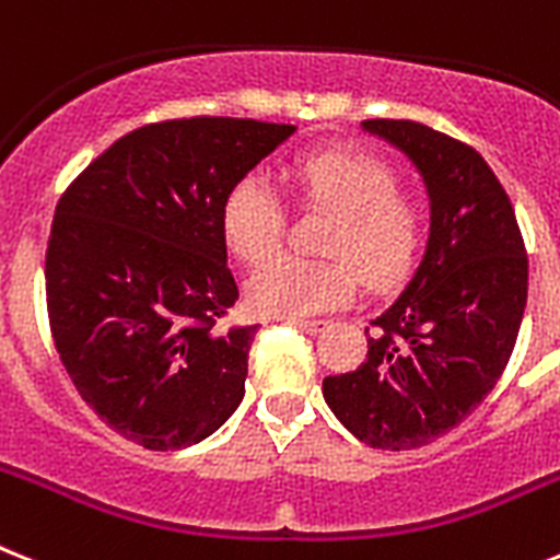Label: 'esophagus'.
Segmentation results:
<instances>
[{
	"instance_id": "1",
	"label": "esophagus",
	"mask_w": 560,
	"mask_h": 560,
	"mask_svg": "<svg viewBox=\"0 0 560 560\" xmlns=\"http://www.w3.org/2000/svg\"><path fill=\"white\" fill-rule=\"evenodd\" d=\"M285 323L294 328H300V331L305 334H319V331H326L328 323L326 319H300V317H285Z\"/></svg>"
}]
</instances>
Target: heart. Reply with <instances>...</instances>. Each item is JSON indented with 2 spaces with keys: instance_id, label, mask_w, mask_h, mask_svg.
<instances>
[{
  "instance_id": "heart-1",
  "label": "heart",
  "mask_w": 560,
  "mask_h": 560,
  "mask_svg": "<svg viewBox=\"0 0 560 560\" xmlns=\"http://www.w3.org/2000/svg\"><path fill=\"white\" fill-rule=\"evenodd\" d=\"M289 180L303 207L334 214L323 246L334 257L283 255L260 266L246 285L257 314L308 317L348 303L360 275L371 289H390L408 275L422 243V212L399 195V178L385 161L368 152L314 150L289 166ZM221 229L241 260L262 262L285 237L283 200L262 175H243L223 198Z\"/></svg>"
}]
</instances>
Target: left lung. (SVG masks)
<instances>
[{
    "instance_id": "1",
    "label": "left lung",
    "mask_w": 560,
    "mask_h": 560,
    "mask_svg": "<svg viewBox=\"0 0 560 560\" xmlns=\"http://www.w3.org/2000/svg\"><path fill=\"white\" fill-rule=\"evenodd\" d=\"M430 198L424 255L368 334V360L326 376L334 417L380 451H413L465 422L495 388L527 305V255L504 186L479 152L417 121L374 118Z\"/></svg>"
}]
</instances>
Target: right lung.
Segmentation results:
<instances>
[{
  "mask_svg": "<svg viewBox=\"0 0 560 560\" xmlns=\"http://www.w3.org/2000/svg\"><path fill=\"white\" fill-rule=\"evenodd\" d=\"M294 132L255 118L147 124L61 195L45 262L50 331L81 399L124 439L180 451L243 402L257 326L214 328L237 300L221 209Z\"/></svg>",
  "mask_w": 560,
  "mask_h": 560,
  "instance_id": "right-lung-1",
  "label": "right lung"
}]
</instances>
